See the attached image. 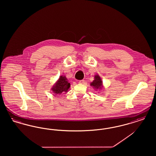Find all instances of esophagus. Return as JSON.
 <instances>
[{
  "mask_svg": "<svg viewBox=\"0 0 156 156\" xmlns=\"http://www.w3.org/2000/svg\"><path fill=\"white\" fill-rule=\"evenodd\" d=\"M84 83H85L84 80H81V81H79V83H80V84H83Z\"/></svg>",
  "mask_w": 156,
  "mask_h": 156,
  "instance_id": "esophagus-1",
  "label": "esophagus"
}]
</instances>
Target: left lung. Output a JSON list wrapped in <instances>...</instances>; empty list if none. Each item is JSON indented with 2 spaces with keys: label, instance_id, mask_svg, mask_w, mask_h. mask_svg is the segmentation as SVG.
<instances>
[{
  "label": "left lung",
  "instance_id": "obj_1",
  "mask_svg": "<svg viewBox=\"0 0 156 156\" xmlns=\"http://www.w3.org/2000/svg\"><path fill=\"white\" fill-rule=\"evenodd\" d=\"M90 85L96 90L100 91L104 88L103 82L102 81V79L101 78L100 76L98 74L95 75L94 80L90 82Z\"/></svg>",
  "mask_w": 156,
  "mask_h": 156
}]
</instances>
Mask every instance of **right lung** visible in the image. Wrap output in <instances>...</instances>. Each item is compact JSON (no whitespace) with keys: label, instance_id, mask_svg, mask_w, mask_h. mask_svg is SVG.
<instances>
[{"label":"right lung","instance_id":"right-lung-1","mask_svg":"<svg viewBox=\"0 0 156 156\" xmlns=\"http://www.w3.org/2000/svg\"><path fill=\"white\" fill-rule=\"evenodd\" d=\"M70 87V83L65 75L59 76L58 80L51 87V90L55 95H59L67 93Z\"/></svg>","mask_w":156,"mask_h":156}]
</instances>
